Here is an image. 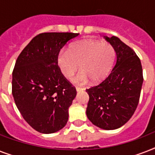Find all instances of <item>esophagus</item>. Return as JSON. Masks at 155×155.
<instances>
[{
	"label": "esophagus",
	"mask_w": 155,
	"mask_h": 155,
	"mask_svg": "<svg viewBox=\"0 0 155 155\" xmlns=\"http://www.w3.org/2000/svg\"><path fill=\"white\" fill-rule=\"evenodd\" d=\"M84 88H81V87H76V91H77L78 92H81V91H84Z\"/></svg>",
	"instance_id": "34e87169"
}]
</instances>
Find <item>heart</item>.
I'll return each mask as SVG.
<instances>
[{"instance_id": "heart-1", "label": "heart", "mask_w": 155, "mask_h": 155, "mask_svg": "<svg viewBox=\"0 0 155 155\" xmlns=\"http://www.w3.org/2000/svg\"><path fill=\"white\" fill-rule=\"evenodd\" d=\"M114 47L108 42L94 40H82L73 43L68 51H61L57 57V64L62 75L71 80L79 70L75 82L85 84L89 81L101 82L110 74L115 60Z\"/></svg>"}]
</instances>
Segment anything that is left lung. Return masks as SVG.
Masks as SVG:
<instances>
[{
	"instance_id": "8db88e82",
	"label": "left lung",
	"mask_w": 155,
	"mask_h": 155,
	"mask_svg": "<svg viewBox=\"0 0 155 155\" xmlns=\"http://www.w3.org/2000/svg\"><path fill=\"white\" fill-rule=\"evenodd\" d=\"M115 49L116 63L108 77L86 89L87 118L97 127L111 130L125 125L134 115L143 83L141 60L117 37H104Z\"/></svg>"
}]
</instances>
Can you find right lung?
Returning <instances> with one entry per match:
<instances>
[{
    "mask_svg": "<svg viewBox=\"0 0 155 155\" xmlns=\"http://www.w3.org/2000/svg\"><path fill=\"white\" fill-rule=\"evenodd\" d=\"M79 35H38L17 58L12 80L13 99L25 121L38 132H57L68 122L76 89L60 72L57 57L66 43Z\"/></svg>",
    "mask_w": 155,
    "mask_h": 155,
    "instance_id": "add662e5",
    "label": "right lung"
}]
</instances>
